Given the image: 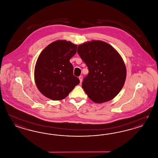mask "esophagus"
<instances>
[{
    "instance_id": "34e87169",
    "label": "esophagus",
    "mask_w": 158,
    "mask_h": 158,
    "mask_svg": "<svg viewBox=\"0 0 158 158\" xmlns=\"http://www.w3.org/2000/svg\"><path fill=\"white\" fill-rule=\"evenodd\" d=\"M78 78H79V80L80 81V83H81L82 81V77L80 76L78 77Z\"/></svg>"
}]
</instances>
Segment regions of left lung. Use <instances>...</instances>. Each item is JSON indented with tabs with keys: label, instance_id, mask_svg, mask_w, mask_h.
Returning a JSON list of instances; mask_svg holds the SVG:
<instances>
[{
	"label": "left lung",
	"instance_id": "left-lung-1",
	"mask_svg": "<svg viewBox=\"0 0 158 158\" xmlns=\"http://www.w3.org/2000/svg\"><path fill=\"white\" fill-rule=\"evenodd\" d=\"M77 53L89 70L82 87L89 99L100 103L117 96L127 74L124 62L117 51L105 42L93 40L79 45Z\"/></svg>",
	"mask_w": 158,
	"mask_h": 158
}]
</instances>
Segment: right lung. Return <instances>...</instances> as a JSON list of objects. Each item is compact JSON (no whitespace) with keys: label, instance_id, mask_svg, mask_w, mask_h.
Segmentation results:
<instances>
[{"label":"right lung","instance_id":"obj_1","mask_svg":"<svg viewBox=\"0 0 158 158\" xmlns=\"http://www.w3.org/2000/svg\"><path fill=\"white\" fill-rule=\"evenodd\" d=\"M77 47L70 41L57 40L41 52L36 62L34 78L38 90L45 97L53 101L62 100L79 84L70 62L76 53Z\"/></svg>","mask_w":158,"mask_h":158}]
</instances>
